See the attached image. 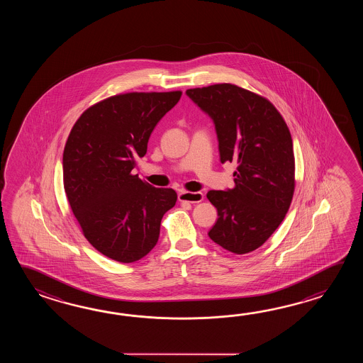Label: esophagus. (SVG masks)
Instances as JSON below:
<instances>
[{
    "label": "esophagus",
    "mask_w": 363,
    "mask_h": 363,
    "mask_svg": "<svg viewBox=\"0 0 363 363\" xmlns=\"http://www.w3.org/2000/svg\"><path fill=\"white\" fill-rule=\"evenodd\" d=\"M179 201L182 202H191V203H197L203 200V193L201 192H186L183 191L178 194Z\"/></svg>",
    "instance_id": "1"
}]
</instances>
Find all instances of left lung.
Returning a JSON list of instances; mask_svg holds the SVG:
<instances>
[{"label":"left lung","instance_id":"obj_1","mask_svg":"<svg viewBox=\"0 0 363 363\" xmlns=\"http://www.w3.org/2000/svg\"><path fill=\"white\" fill-rule=\"evenodd\" d=\"M216 124L220 162H235V188L208 191L218 210L208 238L235 255L264 244L283 222L294 192V143L270 101L238 85L186 89Z\"/></svg>","mask_w":363,"mask_h":363}]
</instances>
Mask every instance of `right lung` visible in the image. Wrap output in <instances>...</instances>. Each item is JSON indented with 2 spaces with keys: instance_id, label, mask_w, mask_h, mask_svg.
<instances>
[{
  "instance_id": "1",
  "label": "right lung",
  "mask_w": 363,
  "mask_h": 363,
  "mask_svg": "<svg viewBox=\"0 0 363 363\" xmlns=\"http://www.w3.org/2000/svg\"><path fill=\"white\" fill-rule=\"evenodd\" d=\"M182 97L174 92L111 96L86 108L63 150V186L85 239L108 258L139 261L155 247L171 188H155L131 171L147 155L150 133Z\"/></svg>"
}]
</instances>
